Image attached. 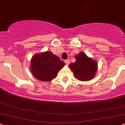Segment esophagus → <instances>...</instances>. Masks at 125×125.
I'll return each mask as SVG.
<instances>
[{
	"label": "esophagus",
	"instance_id": "1",
	"mask_svg": "<svg viewBox=\"0 0 125 125\" xmlns=\"http://www.w3.org/2000/svg\"><path fill=\"white\" fill-rule=\"evenodd\" d=\"M65 63L67 64V65H69V64H70V61H69V60H65Z\"/></svg>",
	"mask_w": 125,
	"mask_h": 125
}]
</instances>
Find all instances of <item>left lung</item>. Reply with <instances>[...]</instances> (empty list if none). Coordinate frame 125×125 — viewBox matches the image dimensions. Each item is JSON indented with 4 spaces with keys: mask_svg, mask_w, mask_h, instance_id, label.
<instances>
[{
    "mask_svg": "<svg viewBox=\"0 0 125 125\" xmlns=\"http://www.w3.org/2000/svg\"><path fill=\"white\" fill-rule=\"evenodd\" d=\"M75 59V62H72L69 65L75 78L81 81H88L93 79L97 70L96 61L88 57L83 52L77 54Z\"/></svg>",
    "mask_w": 125,
    "mask_h": 125,
    "instance_id": "obj_1",
    "label": "left lung"
}]
</instances>
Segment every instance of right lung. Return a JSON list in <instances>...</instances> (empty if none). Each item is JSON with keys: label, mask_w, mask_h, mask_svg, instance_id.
<instances>
[{"label": "right lung", "mask_w": 125, "mask_h": 125, "mask_svg": "<svg viewBox=\"0 0 125 125\" xmlns=\"http://www.w3.org/2000/svg\"><path fill=\"white\" fill-rule=\"evenodd\" d=\"M65 65L60 58L51 51L34 55L31 60V73L38 80L50 82L57 76L58 72Z\"/></svg>", "instance_id": "1"}]
</instances>
